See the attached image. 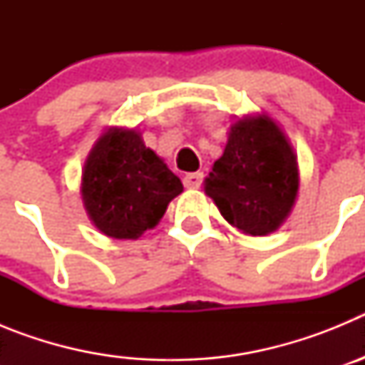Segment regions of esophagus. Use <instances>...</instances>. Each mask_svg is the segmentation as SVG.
<instances>
[{
  "instance_id": "obj_1",
  "label": "esophagus",
  "mask_w": 365,
  "mask_h": 365,
  "mask_svg": "<svg viewBox=\"0 0 365 365\" xmlns=\"http://www.w3.org/2000/svg\"><path fill=\"white\" fill-rule=\"evenodd\" d=\"M182 182H185L186 188H199L202 182V173H188V175H185Z\"/></svg>"
}]
</instances>
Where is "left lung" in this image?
<instances>
[{
	"label": "left lung",
	"instance_id": "left-lung-1",
	"mask_svg": "<svg viewBox=\"0 0 365 365\" xmlns=\"http://www.w3.org/2000/svg\"><path fill=\"white\" fill-rule=\"evenodd\" d=\"M298 188L294 150L269 115L235 120L225 151L205 179V193L222 217L247 235L278 230L291 214Z\"/></svg>",
	"mask_w": 365,
	"mask_h": 365
}]
</instances>
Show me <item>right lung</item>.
I'll list each match as a JSON object with an SVG mask.
<instances>
[{
    "instance_id": "obj_1",
    "label": "right lung",
    "mask_w": 365,
    "mask_h": 365,
    "mask_svg": "<svg viewBox=\"0 0 365 365\" xmlns=\"http://www.w3.org/2000/svg\"><path fill=\"white\" fill-rule=\"evenodd\" d=\"M80 192L102 234L137 240L160 221L182 182L137 130L109 128L87 155Z\"/></svg>"
}]
</instances>
